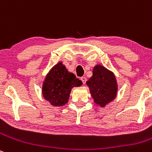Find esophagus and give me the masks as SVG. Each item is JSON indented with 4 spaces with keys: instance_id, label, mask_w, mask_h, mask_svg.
<instances>
[{
    "instance_id": "esophagus-1",
    "label": "esophagus",
    "mask_w": 152,
    "mask_h": 152,
    "mask_svg": "<svg viewBox=\"0 0 152 152\" xmlns=\"http://www.w3.org/2000/svg\"><path fill=\"white\" fill-rule=\"evenodd\" d=\"M81 80H82V82H83V84H86V81H87V79H86V77H84V76H83V77H81Z\"/></svg>"
}]
</instances>
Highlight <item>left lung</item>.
<instances>
[{
	"instance_id": "8db88e82",
	"label": "left lung",
	"mask_w": 152,
	"mask_h": 152,
	"mask_svg": "<svg viewBox=\"0 0 152 152\" xmlns=\"http://www.w3.org/2000/svg\"><path fill=\"white\" fill-rule=\"evenodd\" d=\"M86 84L90 89L94 102L103 107L114 100L117 94V83L113 73L104 66L97 65L93 69V76Z\"/></svg>"
}]
</instances>
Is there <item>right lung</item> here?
Listing matches in <instances>:
<instances>
[{"label": "right lung", "instance_id": "obj_1", "mask_svg": "<svg viewBox=\"0 0 152 152\" xmlns=\"http://www.w3.org/2000/svg\"><path fill=\"white\" fill-rule=\"evenodd\" d=\"M82 85V81L73 73H69L61 62H59L46 76L42 86V94L52 105L61 106L68 102L71 89Z\"/></svg>", "mask_w": 152, "mask_h": 152}]
</instances>
